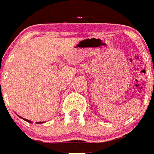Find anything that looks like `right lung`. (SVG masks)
<instances>
[{
    "instance_id": "1",
    "label": "right lung",
    "mask_w": 154,
    "mask_h": 154,
    "mask_svg": "<svg viewBox=\"0 0 154 154\" xmlns=\"http://www.w3.org/2000/svg\"><path fill=\"white\" fill-rule=\"evenodd\" d=\"M18 117L21 118V119H23V120H24V121H26V122H28V123H32V122H31V121L27 120V119H24V118L21 117V116H18ZM42 123H44V122H36V123H35V124H42Z\"/></svg>"
}]
</instances>
